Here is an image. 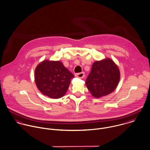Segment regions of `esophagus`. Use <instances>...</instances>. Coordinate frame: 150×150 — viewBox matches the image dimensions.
Returning a JSON list of instances; mask_svg holds the SVG:
<instances>
[{
  "mask_svg": "<svg viewBox=\"0 0 150 150\" xmlns=\"http://www.w3.org/2000/svg\"><path fill=\"white\" fill-rule=\"evenodd\" d=\"M75 75L76 77H78V78H83L85 76V74H84V72H82L76 74Z\"/></svg>",
  "mask_w": 150,
  "mask_h": 150,
  "instance_id": "1",
  "label": "esophagus"
}]
</instances>
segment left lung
<instances>
[{
    "label": "left lung",
    "instance_id": "left-lung-1",
    "mask_svg": "<svg viewBox=\"0 0 150 150\" xmlns=\"http://www.w3.org/2000/svg\"><path fill=\"white\" fill-rule=\"evenodd\" d=\"M120 78L119 68L110 58L95 62L86 80V85L95 98L106 96L115 90Z\"/></svg>",
    "mask_w": 150,
    "mask_h": 150
}]
</instances>
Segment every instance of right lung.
<instances>
[{"label":"right lung","instance_id":"add662e5","mask_svg":"<svg viewBox=\"0 0 150 150\" xmlns=\"http://www.w3.org/2000/svg\"><path fill=\"white\" fill-rule=\"evenodd\" d=\"M74 75L60 61L45 60L35 69V82L39 91L52 99L62 97Z\"/></svg>","mask_w":150,"mask_h":150}]
</instances>
